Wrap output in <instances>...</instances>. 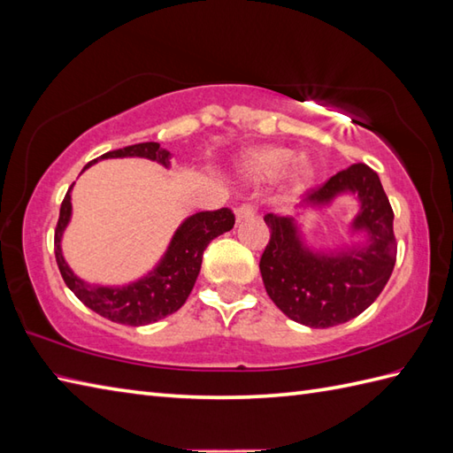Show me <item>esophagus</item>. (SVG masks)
I'll return each instance as SVG.
<instances>
[{
    "mask_svg": "<svg viewBox=\"0 0 453 453\" xmlns=\"http://www.w3.org/2000/svg\"><path fill=\"white\" fill-rule=\"evenodd\" d=\"M255 216V206L253 204H242L235 210V219L237 221H245L251 219Z\"/></svg>",
    "mask_w": 453,
    "mask_h": 453,
    "instance_id": "obj_1",
    "label": "esophagus"
}]
</instances>
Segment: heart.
<instances>
[{"label": "heart", "mask_w": 453, "mask_h": 453, "mask_svg": "<svg viewBox=\"0 0 453 453\" xmlns=\"http://www.w3.org/2000/svg\"><path fill=\"white\" fill-rule=\"evenodd\" d=\"M296 157L294 150L282 146H265L247 151L242 157V171L247 179L266 182L280 177L286 171V180L292 188L300 190L313 179V165L310 159Z\"/></svg>", "instance_id": "heart-1"}]
</instances>
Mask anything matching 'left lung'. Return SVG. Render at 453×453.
Masks as SVG:
<instances>
[{
	"label": "left lung",
	"mask_w": 453,
	"mask_h": 453,
	"mask_svg": "<svg viewBox=\"0 0 453 453\" xmlns=\"http://www.w3.org/2000/svg\"><path fill=\"white\" fill-rule=\"evenodd\" d=\"M352 196L357 214L349 242L317 250L306 243L299 218L322 211L336 197ZM271 229L261 257L266 294L286 317L313 329L354 319L386 288L397 258L393 210L378 173L354 163L313 190L294 214H266Z\"/></svg>",
	"instance_id": "1"
}]
</instances>
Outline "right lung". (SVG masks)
<instances>
[{
    "instance_id": "add662e5",
    "label": "right lung",
    "mask_w": 453,
    "mask_h": 453,
    "mask_svg": "<svg viewBox=\"0 0 453 453\" xmlns=\"http://www.w3.org/2000/svg\"><path fill=\"white\" fill-rule=\"evenodd\" d=\"M114 157H142L171 169L173 153L163 150L157 142L136 143V146L103 153L101 157L88 163L83 171L101 159ZM72 188L73 185L67 190L62 202L60 219H58L54 235L58 268H60L64 282L78 296L80 302H83L95 313L104 317V319L120 325H150L180 310L188 294L192 292V288H195L202 266V255H204L208 243L218 235L229 232L235 224V218L227 208L216 211H196V214L180 221V226L171 237L165 253L161 255L151 271L127 284H89L72 271L62 251V237L73 214Z\"/></svg>"
}]
</instances>
